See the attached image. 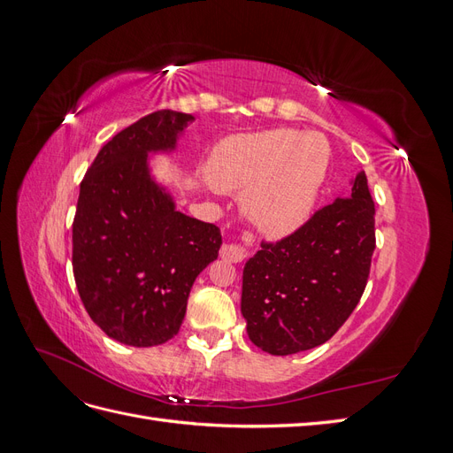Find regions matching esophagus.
Wrapping results in <instances>:
<instances>
[{
	"mask_svg": "<svg viewBox=\"0 0 453 453\" xmlns=\"http://www.w3.org/2000/svg\"><path fill=\"white\" fill-rule=\"evenodd\" d=\"M250 240V238H248ZM221 257L228 263H242V260L248 257V251H245L243 245L238 243H225L221 248Z\"/></svg>",
	"mask_w": 453,
	"mask_h": 453,
	"instance_id": "34e87169",
	"label": "esophagus"
}]
</instances>
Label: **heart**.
I'll return each mask as SVG.
<instances>
[{
  "label": "heart",
  "instance_id": "1",
  "mask_svg": "<svg viewBox=\"0 0 453 453\" xmlns=\"http://www.w3.org/2000/svg\"><path fill=\"white\" fill-rule=\"evenodd\" d=\"M326 162L321 135L266 130L217 143L205 175L217 190L242 193V210L260 234L283 238L310 219Z\"/></svg>",
  "mask_w": 453,
  "mask_h": 453
}]
</instances>
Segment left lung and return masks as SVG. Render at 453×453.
Segmentation results:
<instances>
[{
    "label": "left lung",
    "mask_w": 453,
    "mask_h": 453,
    "mask_svg": "<svg viewBox=\"0 0 453 453\" xmlns=\"http://www.w3.org/2000/svg\"><path fill=\"white\" fill-rule=\"evenodd\" d=\"M365 172L344 198L315 211L291 236L263 242L243 266L242 315L250 340L272 355L318 348L359 304L376 248Z\"/></svg>",
    "instance_id": "obj_1"
}]
</instances>
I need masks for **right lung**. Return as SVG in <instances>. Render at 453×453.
Segmentation results:
<instances>
[{
	"mask_svg": "<svg viewBox=\"0 0 453 453\" xmlns=\"http://www.w3.org/2000/svg\"><path fill=\"white\" fill-rule=\"evenodd\" d=\"M195 117L162 109L109 140L83 177L73 219V276L90 319L120 344L160 346L183 323L221 230L175 210L149 168Z\"/></svg>",
	"mask_w": 453,
	"mask_h": 453,
	"instance_id": "1",
	"label": "right lung"
}]
</instances>
